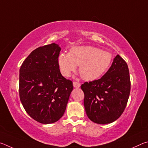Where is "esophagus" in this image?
<instances>
[{"mask_svg":"<svg viewBox=\"0 0 148 148\" xmlns=\"http://www.w3.org/2000/svg\"><path fill=\"white\" fill-rule=\"evenodd\" d=\"M73 86L74 87H80V83L77 82H73Z\"/></svg>","mask_w":148,"mask_h":148,"instance_id":"obj_1","label":"esophagus"}]
</instances>
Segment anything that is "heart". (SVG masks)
Segmentation results:
<instances>
[{"instance_id": "1", "label": "heart", "mask_w": 148, "mask_h": 148, "mask_svg": "<svg viewBox=\"0 0 148 148\" xmlns=\"http://www.w3.org/2000/svg\"><path fill=\"white\" fill-rule=\"evenodd\" d=\"M112 61V54L91 46H79L72 47L69 53H61L57 62L61 74L69 77L78 71L82 78L86 81L98 79L106 72Z\"/></svg>"}]
</instances>
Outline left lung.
<instances>
[{"instance_id":"left-lung-1","label":"left lung","mask_w":148,"mask_h":148,"mask_svg":"<svg viewBox=\"0 0 148 148\" xmlns=\"http://www.w3.org/2000/svg\"><path fill=\"white\" fill-rule=\"evenodd\" d=\"M84 107L87 116L98 124L114 122L123 113L131 91L128 66L117 55L112 66L101 78L85 82Z\"/></svg>"}]
</instances>
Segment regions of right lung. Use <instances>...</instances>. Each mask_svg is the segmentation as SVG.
<instances>
[{"label":"right lung","mask_w":148,"mask_h":148,"mask_svg":"<svg viewBox=\"0 0 148 148\" xmlns=\"http://www.w3.org/2000/svg\"><path fill=\"white\" fill-rule=\"evenodd\" d=\"M61 48L55 43L33 50L19 69V98L27 113L43 124L58 121L66 110L73 83L62 76Z\"/></svg>","instance_id":"add662e5"}]
</instances>
